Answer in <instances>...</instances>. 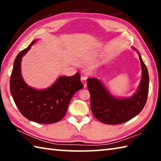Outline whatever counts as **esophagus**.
Segmentation results:
<instances>
[{
	"label": "esophagus",
	"instance_id": "1",
	"mask_svg": "<svg viewBox=\"0 0 161 161\" xmlns=\"http://www.w3.org/2000/svg\"><path fill=\"white\" fill-rule=\"evenodd\" d=\"M81 83L83 84L84 87H86V77H84V76H81Z\"/></svg>",
	"mask_w": 161,
	"mask_h": 161
}]
</instances>
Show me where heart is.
Here are the masks:
<instances>
[{"label":"heart","mask_w":161,"mask_h":161,"mask_svg":"<svg viewBox=\"0 0 161 161\" xmlns=\"http://www.w3.org/2000/svg\"><path fill=\"white\" fill-rule=\"evenodd\" d=\"M88 62H84V63L86 64V63H88Z\"/></svg>","instance_id":"b5f03b06"}]
</instances>
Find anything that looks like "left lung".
Wrapping results in <instances>:
<instances>
[{
  "mask_svg": "<svg viewBox=\"0 0 161 161\" xmlns=\"http://www.w3.org/2000/svg\"><path fill=\"white\" fill-rule=\"evenodd\" d=\"M139 56L142 75L137 90L129 97L113 96L102 80L97 78L88 79V87L91 97V108L94 116L106 124H121L138 115L145 106L148 97L149 75L141 54Z\"/></svg>",
  "mask_w": 161,
  "mask_h": 161,
  "instance_id": "1",
  "label": "left lung"
}]
</instances>
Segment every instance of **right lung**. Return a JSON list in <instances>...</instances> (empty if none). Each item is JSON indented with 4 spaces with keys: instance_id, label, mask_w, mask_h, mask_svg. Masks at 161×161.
<instances>
[{
    "instance_id": "1",
    "label": "right lung",
    "mask_w": 161,
    "mask_h": 161,
    "mask_svg": "<svg viewBox=\"0 0 161 161\" xmlns=\"http://www.w3.org/2000/svg\"><path fill=\"white\" fill-rule=\"evenodd\" d=\"M37 40H33L16 57L10 80V93L19 111L26 119L39 124H53L65 116L73 95L84 86L78 73L71 77L60 76L50 86L43 89L27 84L22 77V58Z\"/></svg>"
}]
</instances>
